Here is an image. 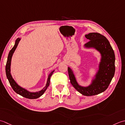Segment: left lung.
Returning a JSON list of instances; mask_svg holds the SVG:
<instances>
[{"label":"left lung","instance_id":"left-lung-1","mask_svg":"<svg viewBox=\"0 0 125 125\" xmlns=\"http://www.w3.org/2000/svg\"><path fill=\"white\" fill-rule=\"evenodd\" d=\"M85 37L89 42L84 45L83 48H93L100 54L98 70L87 86L79 84L74 73L69 67L68 72L70 82L75 90L83 95L92 96L99 94L108 88L115 73V54L110 43L104 35L93 32L86 34Z\"/></svg>","mask_w":125,"mask_h":125}]
</instances>
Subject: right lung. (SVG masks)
<instances>
[{
  "mask_svg": "<svg viewBox=\"0 0 125 125\" xmlns=\"http://www.w3.org/2000/svg\"><path fill=\"white\" fill-rule=\"evenodd\" d=\"M20 39H21L19 38H17V40H16V42H15V44L14 45V46L13 47V48H12L11 50L10 51L9 53V55H8V57H7V60L6 65V68H5L6 77H7V79H8L9 81L10 85L11 86L12 88H13V90H14L15 92H16L17 94H18L21 95L22 96H23V97H25L26 98L30 99H37L38 98H39L40 96H41L44 93L46 90H47V88H48L50 83L51 77V75H52L53 73L54 72V70L52 71V72L49 74V75H48V78H47L46 83V86L42 89V90L35 92H30L28 90H27L26 89H25L23 87H21L20 86H19L18 84L16 82V81L14 80V79L13 78L12 76L11 75V60H12L13 54L15 50H16V49L17 48Z\"/></svg>",
  "mask_w": 125,
  "mask_h": 125,
  "instance_id": "1",
  "label": "right lung"
}]
</instances>
